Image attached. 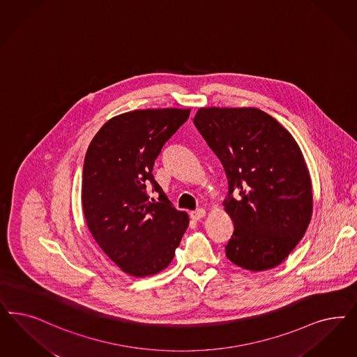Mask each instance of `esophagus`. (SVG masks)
<instances>
[{
	"label": "esophagus",
	"instance_id": "1",
	"mask_svg": "<svg viewBox=\"0 0 357 357\" xmlns=\"http://www.w3.org/2000/svg\"><path fill=\"white\" fill-rule=\"evenodd\" d=\"M206 215V210L205 208H197L195 211L190 213V218L193 220H199L201 218H204Z\"/></svg>",
	"mask_w": 357,
	"mask_h": 357
}]
</instances>
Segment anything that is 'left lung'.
I'll use <instances>...</instances> for the list:
<instances>
[{
	"instance_id": "left-lung-1",
	"label": "left lung",
	"mask_w": 357,
	"mask_h": 357,
	"mask_svg": "<svg viewBox=\"0 0 357 357\" xmlns=\"http://www.w3.org/2000/svg\"><path fill=\"white\" fill-rule=\"evenodd\" d=\"M193 121L229 178L223 206L234 234L227 259L252 272L281 264L312 215L310 172L298 143L256 107H201ZM232 192L241 197L235 200Z\"/></svg>"
}]
</instances>
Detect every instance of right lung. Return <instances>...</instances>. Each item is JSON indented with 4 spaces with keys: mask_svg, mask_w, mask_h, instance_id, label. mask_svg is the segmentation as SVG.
I'll return each instance as SVG.
<instances>
[{
    "mask_svg": "<svg viewBox=\"0 0 357 357\" xmlns=\"http://www.w3.org/2000/svg\"><path fill=\"white\" fill-rule=\"evenodd\" d=\"M190 109H144L110 118L94 135L84 161L81 202L86 226L106 256L134 277L156 275L174 257L189 226L153 178L165 142ZM152 183L160 203L150 202Z\"/></svg>",
    "mask_w": 357,
    "mask_h": 357,
    "instance_id": "1",
    "label": "right lung"
}]
</instances>
